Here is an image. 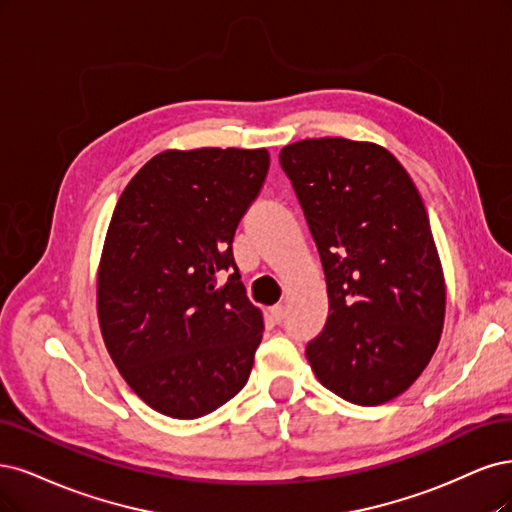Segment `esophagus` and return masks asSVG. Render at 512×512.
Returning a JSON list of instances; mask_svg holds the SVG:
<instances>
[{
  "label": "esophagus",
  "instance_id": "34e87169",
  "mask_svg": "<svg viewBox=\"0 0 512 512\" xmlns=\"http://www.w3.org/2000/svg\"><path fill=\"white\" fill-rule=\"evenodd\" d=\"M270 315H272V319H274L276 323H280V321L285 319V315H287V308H285L283 304H276V306L270 308Z\"/></svg>",
  "mask_w": 512,
  "mask_h": 512
}]
</instances>
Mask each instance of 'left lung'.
Listing matches in <instances>:
<instances>
[{"label":"left lung","instance_id":"obj_1","mask_svg":"<svg viewBox=\"0 0 512 512\" xmlns=\"http://www.w3.org/2000/svg\"><path fill=\"white\" fill-rule=\"evenodd\" d=\"M280 168L317 244L327 285L323 332L306 357L323 387L359 406L398 398L430 364L444 278L421 195L383 146L312 138Z\"/></svg>","mask_w":512,"mask_h":512}]
</instances>
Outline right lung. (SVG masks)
<instances>
[{"mask_svg":"<svg viewBox=\"0 0 512 512\" xmlns=\"http://www.w3.org/2000/svg\"><path fill=\"white\" fill-rule=\"evenodd\" d=\"M268 170L266 148L166 151L114 208L97 317L114 366L161 415L204 417L249 381L263 319L232 242Z\"/></svg>","mask_w":512,"mask_h":512,"instance_id":"obj_1","label":"right lung"}]
</instances>
